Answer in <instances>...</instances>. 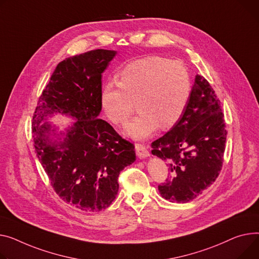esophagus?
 Masks as SVG:
<instances>
[{"label": "esophagus", "instance_id": "obj_1", "mask_svg": "<svg viewBox=\"0 0 259 259\" xmlns=\"http://www.w3.org/2000/svg\"><path fill=\"white\" fill-rule=\"evenodd\" d=\"M135 152H136L137 156H139L140 158H146L149 156L148 148L144 144H141V143L135 144Z\"/></svg>", "mask_w": 259, "mask_h": 259}]
</instances>
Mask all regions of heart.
<instances>
[{"mask_svg": "<svg viewBox=\"0 0 259 259\" xmlns=\"http://www.w3.org/2000/svg\"><path fill=\"white\" fill-rule=\"evenodd\" d=\"M119 83L108 81L101 92V105L111 122L127 124L135 109L140 114L125 132L139 140L157 128L174 126L184 113L192 94V78L186 65L179 60L147 56L126 64Z\"/></svg>", "mask_w": 259, "mask_h": 259, "instance_id": "obj_1", "label": "heart"}]
</instances>
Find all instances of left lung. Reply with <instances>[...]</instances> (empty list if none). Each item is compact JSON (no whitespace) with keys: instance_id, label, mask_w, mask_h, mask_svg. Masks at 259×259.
<instances>
[{"instance_id":"1","label":"left lung","mask_w":259,"mask_h":259,"mask_svg":"<svg viewBox=\"0 0 259 259\" xmlns=\"http://www.w3.org/2000/svg\"><path fill=\"white\" fill-rule=\"evenodd\" d=\"M227 137L221 102L209 82L197 75L182 116L152 143V154L165 160L169 177L158 185L162 198L186 203L210 186L223 166Z\"/></svg>"}]
</instances>
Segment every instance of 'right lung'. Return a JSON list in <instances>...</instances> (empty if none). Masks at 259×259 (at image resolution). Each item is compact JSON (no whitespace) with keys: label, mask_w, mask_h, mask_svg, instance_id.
Segmentation results:
<instances>
[{"label":"right lung","mask_w":259,"mask_h":259,"mask_svg":"<svg viewBox=\"0 0 259 259\" xmlns=\"http://www.w3.org/2000/svg\"><path fill=\"white\" fill-rule=\"evenodd\" d=\"M115 51L93 50L58 63L42 91L32 117V137L37 157L52 187L66 203L85 211L107 208L118 192L120 170L135 160L134 145L104 119L102 73ZM77 120L63 142L48 140L53 113Z\"/></svg>","instance_id":"add662e5"}]
</instances>
